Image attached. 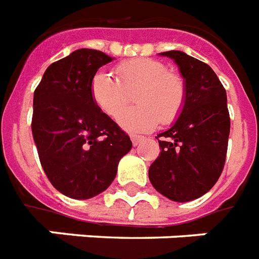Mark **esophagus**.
Wrapping results in <instances>:
<instances>
[{"label":"esophagus","instance_id":"1","mask_svg":"<svg viewBox=\"0 0 259 259\" xmlns=\"http://www.w3.org/2000/svg\"><path fill=\"white\" fill-rule=\"evenodd\" d=\"M130 140H132V142H133L134 146H137L140 142L144 140V137H141V136H130Z\"/></svg>","mask_w":259,"mask_h":259}]
</instances>
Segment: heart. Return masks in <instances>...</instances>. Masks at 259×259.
I'll list each match as a JSON object with an SVG mask.
<instances>
[{
  "label": "heart",
  "mask_w": 259,
  "mask_h": 259,
  "mask_svg": "<svg viewBox=\"0 0 259 259\" xmlns=\"http://www.w3.org/2000/svg\"><path fill=\"white\" fill-rule=\"evenodd\" d=\"M118 79L98 71L91 79L90 94L102 113L117 117L127 103V91L139 89L138 106L122 112L118 123L126 132H149L160 123H169L179 115L185 101L184 80L168 72V67L153 59H134L119 64Z\"/></svg>",
  "instance_id": "b5f03b06"
}]
</instances>
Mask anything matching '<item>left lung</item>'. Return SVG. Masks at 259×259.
<instances>
[{"mask_svg": "<svg viewBox=\"0 0 259 259\" xmlns=\"http://www.w3.org/2000/svg\"><path fill=\"white\" fill-rule=\"evenodd\" d=\"M158 55L179 67L185 101L172 126L157 134L161 152L150 165L149 180L169 200L184 203L208 192L223 170L230 136L227 95L208 64L183 51Z\"/></svg>", "mask_w": 259, "mask_h": 259, "instance_id": "obj_1", "label": "left lung"}]
</instances>
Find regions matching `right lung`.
I'll return each instance as SVG.
<instances>
[{
    "label": "right lung",
    "instance_id": "right-lung-1",
    "mask_svg": "<svg viewBox=\"0 0 259 259\" xmlns=\"http://www.w3.org/2000/svg\"><path fill=\"white\" fill-rule=\"evenodd\" d=\"M113 60L101 51L76 50L52 63L34 91L32 134L40 162L51 184L71 199L109 188L133 146L90 94L94 75Z\"/></svg>",
    "mask_w": 259,
    "mask_h": 259
}]
</instances>
